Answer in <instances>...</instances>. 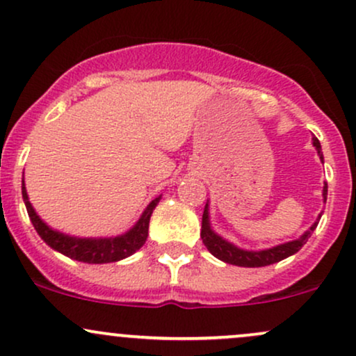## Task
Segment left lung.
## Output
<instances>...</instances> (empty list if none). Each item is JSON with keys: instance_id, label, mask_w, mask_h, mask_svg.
Instances as JSON below:
<instances>
[{"instance_id": "obj_1", "label": "left lung", "mask_w": 356, "mask_h": 356, "mask_svg": "<svg viewBox=\"0 0 356 356\" xmlns=\"http://www.w3.org/2000/svg\"><path fill=\"white\" fill-rule=\"evenodd\" d=\"M313 145L316 147L318 154H320V159L323 161L321 145H320V140H318L316 137H313ZM326 195H328V184H325V187H323V201L325 202H326ZM320 218H321V214L318 216L316 222L309 227V231H306L300 239L289 241V243L280 244V246H275V248L263 249V251H246V249H241L238 246H234V244L227 243L226 239H222L220 236H218L214 231L211 229L209 204H206V207H204V214H202L201 238H202L204 246L207 248V251H209L212 256L218 257V259L224 261V263L234 264V266H243V268L269 266V264H275V263H277V261L286 259V257L293 256L295 252L300 251V249L306 244V241H308L309 236H312L314 227L318 226Z\"/></svg>"}]
</instances>
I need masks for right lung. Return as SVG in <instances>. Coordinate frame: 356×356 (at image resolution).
I'll list each match as a JSON object with an SVG mask.
<instances>
[{
  "label": "right lung",
  "instance_id": "right-lung-1",
  "mask_svg": "<svg viewBox=\"0 0 356 356\" xmlns=\"http://www.w3.org/2000/svg\"><path fill=\"white\" fill-rule=\"evenodd\" d=\"M22 194L24 206H26L28 216H30L31 222H33L36 232L40 234L44 243L51 249L61 252V254L72 257L75 261L88 264H104V263H115V261L125 259V257L132 256L134 252L138 251L145 244L147 236H149V220L150 216L161 201V195L155 197L152 202L147 206V209L142 212L140 219L137 220L136 226L125 234L115 236V238H73L67 236L63 232L51 229L47 222L40 219L36 214L33 206H31L30 199H28L26 189H24V181L22 186Z\"/></svg>",
  "mask_w": 356,
  "mask_h": 356
}]
</instances>
